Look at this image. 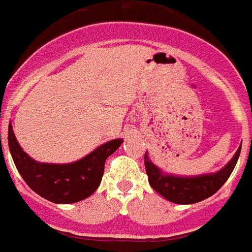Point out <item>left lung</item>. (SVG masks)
Listing matches in <instances>:
<instances>
[{
	"label": "left lung",
	"mask_w": 252,
	"mask_h": 252,
	"mask_svg": "<svg viewBox=\"0 0 252 252\" xmlns=\"http://www.w3.org/2000/svg\"><path fill=\"white\" fill-rule=\"evenodd\" d=\"M241 147L237 149L233 158L227 165L223 166L220 170L209 174L192 175V177H183V175L168 174L164 170L156 166L147 156L145 155L146 173L149 175V183L158 194L174 204H196L205 198L210 197L219 188L227 182L229 175L233 172L234 166L240 158Z\"/></svg>",
	"instance_id": "left-lung-1"
}]
</instances>
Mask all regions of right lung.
I'll list each match as a JSON object with an SVG mask.
<instances>
[{
	"mask_svg": "<svg viewBox=\"0 0 252 252\" xmlns=\"http://www.w3.org/2000/svg\"><path fill=\"white\" fill-rule=\"evenodd\" d=\"M7 139L15 166L25 183L41 197L55 204H74L90 197L100 186L106 158L123 143V138L113 139L77 161L50 164L35 161L23 151L11 123Z\"/></svg>",
	"mask_w": 252,
	"mask_h": 252,
	"instance_id": "obj_1",
	"label": "right lung"
}]
</instances>
